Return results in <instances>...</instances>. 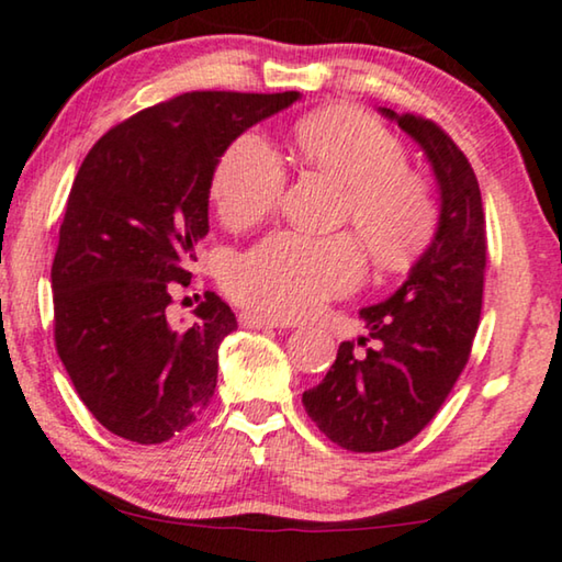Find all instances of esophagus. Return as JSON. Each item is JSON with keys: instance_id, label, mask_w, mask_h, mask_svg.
<instances>
[{"instance_id": "34e87169", "label": "esophagus", "mask_w": 562, "mask_h": 562, "mask_svg": "<svg viewBox=\"0 0 562 562\" xmlns=\"http://www.w3.org/2000/svg\"><path fill=\"white\" fill-rule=\"evenodd\" d=\"M239 323L244 328H290L288 321L274 318V315H262L255 311H247L239 315Z\"/></svg>"}]
</instances>
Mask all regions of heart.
<instances>
[{"mask_svg":"<svg viewBox=\"0 0 562 562\" xmlns=\"http://www.w3.org/2000/svg\"><path fill=\"white\" fill-rule=\"evenodd\" d=\"M300 160L344 186V221H351L371 259L400 267L420 251L436 228V201L423 176L405 165L402 142L359 109L330 106L295 126ZM284 188L280 157L257 134H244L221 155L211 199L224 224L262 221ZM363 259L353 236L278 232L224 270L239 303L295 318L361 280Z\"/></svg>","mask_w":562,"mask_h":562,"instance_id":"obj_1","label":"heart"}]
</instances>
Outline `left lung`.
<instances>
[{
  "instance_id": "1",
  "label": "left lung",
  "mask_w": 562,
  "mask_h": 562,
  "mask_svg": "<svg viewBox=\"0 0 562 562\" xmlns=\"http://www.w3.org/2000/svg\"><path fill=\"white\" fill-rule=\"evenodd\" d=\"M428 157L440 193L436 234L407 280L382 303L361 307L367 336L338 346L326 379L303 394L321 432L353 453L413 440L453 390L481 318L486 221L479 180L438 124L379 106Z\"/></svg>"
}]
</instances>
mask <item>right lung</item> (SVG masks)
<instances>
[{"label": "right lung", "mask_w": 562, "mask_h": 562, "mask_svg": "<svg viewBox=\"0 0 562 562\" xmlns=\"http://www.w3.org/2000/svg\"><path fill=\"white\" fill-rule=\"evenodd\" d=\"M300 99L191 91L109 130L78 168L53 259L55 349L89 413L142 446L195 423L216 390L236 318L216 292L191 326L172 292L209 234L213 170L228 145Z\"/></svg>", "instance_id": "right-lung-1"}]
</instances>
